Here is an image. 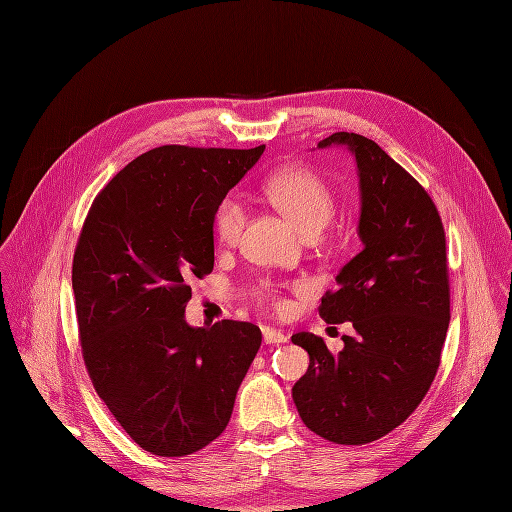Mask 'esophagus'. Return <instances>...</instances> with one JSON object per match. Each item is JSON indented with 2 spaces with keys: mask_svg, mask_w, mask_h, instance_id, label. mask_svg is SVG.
Instances as JSON below:
<instances>
[{
  "mask_svg": "<svg viewBox=\"0 0 512 512\" xmlns=\"http://www.w3.org/2000/svg\"><path fill=\"white\" fill-rule=\"evenodd\" d=\"M263 342L270 344V346L282 344V342H286V336L282 332L274 330V328H263Z\"/></svg>",
  "mask_w": 512,
  "mask_h": 512,
  "instance_id": "obj_1",
  "label": "esophagus"
}]
</instances>
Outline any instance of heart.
<instances>
[{"label":"heart","instance_id":"b5f03b06","mask_svg":"<svg viewBox=\"0 0 512 512\" xmlns=\"http://www.w3.org/2000/svg\"><path fill=\"white\" fill-rule=\"evenodd\" d=\"M265 195L307 238L317 236L326 228L336 205L328 182L307 168H290L272 174L265 182ZM242 226H245V207L234 195L224 197L213 213L215 236L220 242H234ZM255 299L276 311L286 309V301L278 297L276 286L270 282H261L255 288Z\"/></svg>","mask_w":512,"mask_h":512}]
</instances>
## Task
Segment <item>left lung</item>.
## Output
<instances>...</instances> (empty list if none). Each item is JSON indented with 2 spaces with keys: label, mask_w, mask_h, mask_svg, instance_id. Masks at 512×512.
I'll return each instance as SVG.
<instances>
[{
  "label": "left lung",
  "mask_w": 512,
  "mask_h": 512,
  "mask_svg": "<svg viewBox=\"0 0 512 512\" xmlns=\"http://www.w3.org/2000/svg\"><path fill=\"white\" fill-rule=\"evenodd\" d=\"M355 155L361 188L363 251L321 299L328 324L351 321L355 336L332 353L324 338L299 332L309 369L292 400L313 434L336 444H367L390 434L423 400L440 367L450 321L446 236L425 188L378 145L334 132L317 147Z\"/></svg>",
  "instance_id": "obj_1"
}]
</instances>
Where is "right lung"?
<instances>
[{"instance_id": "1", "label": "right lung", "mask_w": 512, "mask_h": 512, "mask_svg": "<svg viewBox=\"0 0 512 512\" xmlns=\"http://www.w3.org/2000/svg\"><path fill=\"white\" fill-rule=\"evenodd\" d=\"M263 149H151L103 186L80 232L72 290L89 378L151 454L218 438L261 346L249 321L193 328L184 309L188 282L213 270L215 207Z\"/></svg>"}]
</instances>
